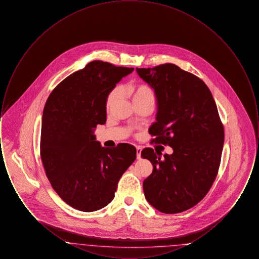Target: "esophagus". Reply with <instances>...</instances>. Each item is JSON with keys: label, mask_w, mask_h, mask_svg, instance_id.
I'll return each mask as SVG.
<instances>
[{"label": "esophagus", "mask_w": 259, "mask_h": 259, "mask_svg": "<svg viewBox=\"0 0 259 259\" xmlns=\"http://www.w3.org/2000/svg\"><path fill=\"white\" fill-rule=\"evenodd\" d=\"M137 159H141V152H142V148L141 147H137Z\"/></svg>", "instance_id": "esophagus-1"}]
</instances>
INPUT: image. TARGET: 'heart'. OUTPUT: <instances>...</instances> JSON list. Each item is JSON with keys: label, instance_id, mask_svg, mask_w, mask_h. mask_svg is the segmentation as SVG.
<instances>
[{"label": "heart", "instance_id": "b5f03b06", "mask_svg": "<svg viewBox=\"0 0 259 259\" xmlns=\"http://www.w3.org/2000/svg\"><path fill=\"white\" fill-rule=\"evenodd\" d=\"M131 93L133 95L134 102L135 101H139V100H142V99L154 98V93H153L152 89L148 87V85H147V84H144V83L138 84V85L133 87L131 89ZM117 95H118V88L112 89L111 92L109 93V95L107 96V100H106V107H107V109L111 108V105L115 101Z\"/></svg>", "mask_w": 259, "mask_h": 259}]
</instances>
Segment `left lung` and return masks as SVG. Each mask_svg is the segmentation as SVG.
Instances as JSON below:
<instances>
[{
  "label": "left lung",
  "instance_id": "8db88e82",
  "mask_svg": "<svg viewBox=\"0 0 259 259\" xmlns=\"http://www.w3.org/2000/svg\"><path fill=\"white\" fill-rule=\"evenodd\" d=\"M137 73L157 101L151 142L174 150L161 157L153 148L143 149L141 156L153 166L143 184L145 196L161 212L185 211L206 196L219 172L224 129L215 102L202 79L175 64L137 68Z\"/></svg>",
  "mask_w": 259,
  "mask_h": 259
}]
</instances>
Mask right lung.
<instances>
[{"instance_id": "right-lung-1", "label": "right lung", "mask_w": 259, "mask_h": 259, "mask_svg": "<svg viewBox=\"0 0 259 259\" xmlns=\"http://www.w3.org/2000/svg\"><path fill=\"white\" fill-rule=\"evenodd\" d=\"M133 71L108 62H90L55 87L46 103L40 158L51 186L74 209L94 211L106 207L135 161L132 145L104 148L94 135L96 126L107 120V96Z\"/></svg>"}]
</instances>
